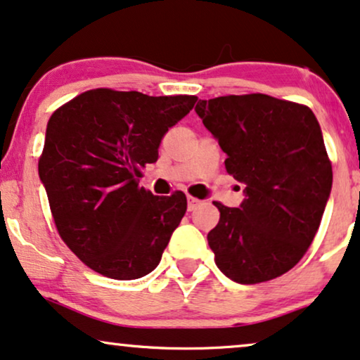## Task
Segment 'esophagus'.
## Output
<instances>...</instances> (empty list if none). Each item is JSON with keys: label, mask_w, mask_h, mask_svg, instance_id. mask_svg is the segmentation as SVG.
<instances>
[{"label": "esophagus", "mask_w": 360, "mask_h": 360, "mask_svg": "<svg viewBox=\"0 0 360 360\" xmlns=\"http://www.w3.org/2000/svg\"><path fill=\"white\" fill-rule=\"evenodd\" d=\"M200 202H202V200H199L198 198H193V195H188V209L189 210L198 209L199 205H200Z\"/></svg>", "instance_id": "obj_1"}]
</instances>
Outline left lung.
Listing matches in <instances>:
<instances>
[{"instance_id":"obj_1","label":"left lung","mask_w":360,"mask_h":360,"mask_svg":"<svg viewBox=\"0 0 360 360\" xmlns=\"http://www.w3.org/2000/svg\"><path fill=\"white\" fill-rule=\"evenodd\" d=\"M195 112L227 155L225 169L247 186L240 207L214 202L215 265L240 285L281 276L308 252L333 186L318 120L265 94L199 100Z\"/></svg>"}]
</instances>
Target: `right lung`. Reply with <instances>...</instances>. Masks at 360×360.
<instances>
[{"label":"right lung","instance_id":"right-lung-1","mask_svg":"<svg viewBox=\"0 0 360 360\" xmlns=\"http://www.w3.org/2000/svg\"><path fill=\"white\" fill-rule=\"evenodd\" d=\"M195 102L94 89L52 113L39 177L60 238L94 271L136 280L158 266L188 199L183 191L153 195L140 177Z\"/></svg>","mask_w":360,"mask_h":360}]
</instances>
